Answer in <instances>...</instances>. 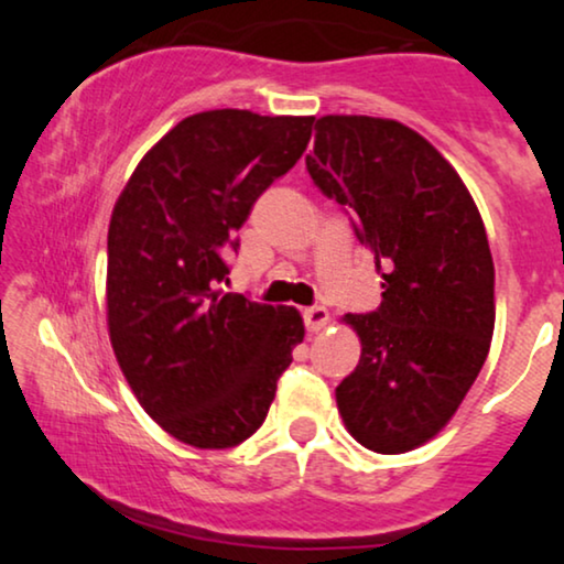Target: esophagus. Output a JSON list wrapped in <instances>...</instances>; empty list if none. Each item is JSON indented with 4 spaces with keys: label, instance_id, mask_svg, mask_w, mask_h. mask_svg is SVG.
Wrapping results in <instances>:
<instances>
[{
    "label": "esophagus",
    "instance_id": "34e87169",
    "mask_svg": "<svg viewBox=\"0 0 564 564\" xmlns=\"http://www.w3.org/2000/svg\"><path fill=\"white\" fill-rule=\"evenodd\" d=\"M303 321H305V328L311 330V334H315V330H323V328L328 326V311L323 305L305 307Z\"/></svg>",
    "mask_w": 564,
    "mask_h": 564
}]
</instances>
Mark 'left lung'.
Wrapping results in <instances>:
<instances>
[{"instance_id": "obj_1", "label": "left lung", "mask_w": 564, "mask_h": 564, "mask_svg": "<svg viewBox=\"0 0 564 564\" xmlns=\"http://www.w3.org/2000/svg\"><path fill=\"white\" fill-rule=\"evenodd\" d=\"M315 187L351 215L382 276V303L349 313L357 369L336 388L346 429L400 454L446 426L488 359L496 269L480 213L449 161L403 122L315 120Z\"/></svg>"}]
</instances>
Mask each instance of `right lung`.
I'll return each instance as SVG.
<instances>
[{
	"label": "right lung",
	"instance_id": "add662e5",
	"mask_svg": "<svg viewBox=\"0 0 564 564\" xmlns=\"http://www.w3.org/2000/svg\"><path fill=\"white\" fill-rule=\"evenodd\" d=\"M313 118L210 110L169 130L130 176L107 234V323L145 413L197 449L267 419L303 341L295 307L223 292L251 207L297 164Z\"/></svg>",
	"mask_w": 564,
	"mask_h": 564
}]
</instances>
